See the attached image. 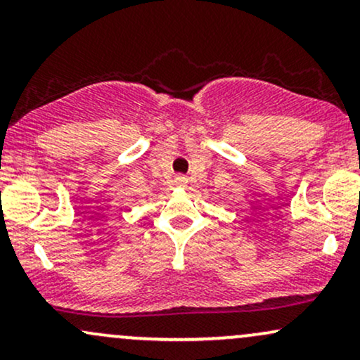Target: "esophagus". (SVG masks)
I'll use <instances>...</instances> for the list:
<instances>
[{
  "label": "esophagus",
  "instance_id": "1",
  "mask_svg": "<svg viewBox=\"0 0 360 360\" xmlns=\"http://www.w3.org/2000/svg\"><path fill=\"white\" fill-rule=\"evenodd\" d=\"M186 184H188V179H186L184 176L176 177V186H179V188H186Z\"/></svg>",
  "mask_w": 360,
  "mask_h": 360
}]
</instances>
